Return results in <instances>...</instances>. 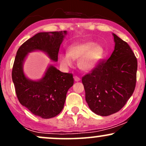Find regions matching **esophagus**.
Here are the masks:
<instances>
[{
  "mask_svg": "<svg viewBox=\"0 0 146 146\" xmlns=\"http://www.w3.org/2000/svg\"><path fill=\"white\" fill-rule=\"evenodd\" d=\"M74 80L75 82H79V81H80V78H79V77L76 76V75H75V76H74Z\"/></svg>",
  "mask_w": 146,
  "mask_h": 146,
  "instance_id": "1",
  "label": "esophagus"
}]
</instances>
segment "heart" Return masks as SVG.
I'll use <instances>...</instances> for the list:
<instances>
[{
    "mask_svg": "<svg viewBox=\"0 0 146 146\" xmlns=\"http://www.w3.org/2000/svg\"><path fill=\"white\" fill-rule=\"evenodd\" d=\"M105 56V50L102 45L94 42H75L68 48V53H61L59 60L64 68L71 67L73 60H78L79 68L84 71L94 70Z\"/></svg>",
    "mask_w": 146,
    "mask_h": 146,
    "instance_id": "obj_1",
    "label": "heart"
}]
</instances>
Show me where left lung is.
<instances>
[{
  "mask_svg": "<svg viewBox=\"0 0 146 146\" xmlns=\"http://www.w3.org/2000/svg\"><path fill=\"white\" fill-rule=\"evenodd\" d=\"M113 36L115 44L111 56L82 80L88 107L100 116L121 110L136 85V57L128 43L115 33Z\"/></svg>",
  "mask_w": 146,
  "mask_h": 146,
  "instance_id": "obj_1",
  "label": "left lung"
}]
</instances>
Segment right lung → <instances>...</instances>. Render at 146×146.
<instances>
[{
    "instance_id": "add662e5",
    "label": "right lung",
    "mask_w": 146,
    "mask_h": 146,
    "mask_svg": "<svg viewBox=\"0 0 146 146\" xmlns=\"http://www.w3.org/2000/svg\"><path fill=\"white\" fill-rule=\"evenodd\" d=\"M66 31L40 32L20 46L12 69V80L20 103L31 113L43 119L56 117L64 108L68 90L73 85V74L62 73L49 64L38 80H30L23 71L28 53L40 51L52 61H58V52Z\"/></svg>"
}]
</instances>
